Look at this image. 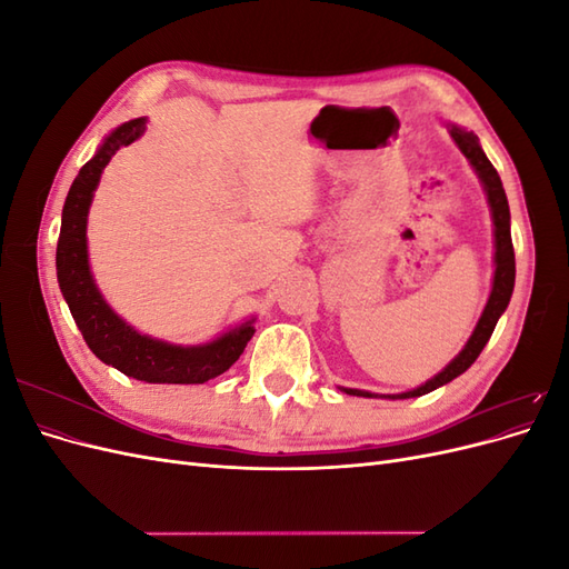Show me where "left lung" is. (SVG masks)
I'll return each instance as SVG.
<instances>
[{
  "label": "left lung",
  "instance_id": "obj_1",
  "mask_svg": "<svg viewBox=\"0 0 569 569\" xmlns=\"http://www.w3.org/2000/svg\"><path fill=\"white\" fill-rule=\"evenodd\" d=\"M451 137L453 142L458 144V149L465 153V159H468L475 168V173L479 176L481 184H485V192L491 206V218H493V287H491V295L489 301L485 306V313H481L472 337L465 343V349L451 360L449 366H446L439 375H435L432 380L425 382L422 387L412 389V391H403V393H385V399H412V396H422L435 391L443 385H449L451 380H456L458 375H462L468 370L477 356L481 353V349L487 347V341L493 335V327L498 322V318L503 316V311L510 303L512 297V287H515V251H512V237H510V209H508V199H506V189L501 178H498L496 168L491 166V161L487 159V153L481 151L477 134L468 132V130H460L456 126H451ZM351 396H380V393H370V391H360V389H341Z\"/></svg>",
  "mask_w": 569,
  "mask_h": 569
}]
</instances>
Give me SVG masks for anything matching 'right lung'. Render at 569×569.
<instances>
[{
	"instance_id": "right-lung-1",
	"label": "right lung",
	"mask_w": 569,
	"mask_h": 569,
	"mask_svg": "<svg viewBox=\"0 0 569 569\" xmlns=\"http://www.w3.org/2000/svg\"><path fill=\"white\" fill-rule=\"evenodd\" d=\"M144 126L147 118H134L118 126L94 157L80 168L78 178L68 189L57 244V278L84 343L101 363L149 385H203L230 370L234 360L244 353L256 332L253 320L209 343L176 347V343L140 335L123 318H118L99 295L90 272L88 213L101 170L109 166L120 147L132 144L144 132Z\"/></svg>"
}]
</instances>
